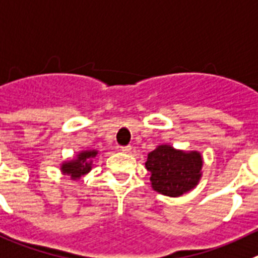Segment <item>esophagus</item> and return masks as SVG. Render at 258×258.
Returning a JSON list of instances; mask_svg holds the SVG:
<instances>
[{
    "mask_svg": "<svg viewBox=\"0 0 258 258\" xmlns=\"http://www.w3.org/2000/svg\"><path fill=\"white\" fill-rule=\"evenodd\" d=\"M131 145H126V147H122L120 148V151L123 152V153H130V152H131Z\"/></svg>",
    "mask_w": 258,
    "mask_h": 258,
    "instance_id": "esophagus-1",
    "label": "esophagus"
}]
</instances>
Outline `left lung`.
<instances>
[{
    "label": "left lung",
    "mask_w": 258,
    "mask_h": 258,
    "mask_svg": "<svg viewBox=\"0 0 258 258\" xmlns=\"http://www.w3.org/2000/svg\"><path fill=\"white\" fill-rule=\"evenodd\" d=\"M145 167L152 174L151 184L154 191L178 197L199 184L203 157L197 151H179L163 144L148 154Z\"/></svg>",
    "instance_id": "1"
}]
</instances>
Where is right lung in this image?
Here are the masks:
<instances>
[{
  "mask_svg": "<svg viewBox=\"0 0 258 258\" xmlns=\"http://www.w3.org/2000/svg\"><path fill=\"white\" fill-rule=\"evenodd\" d=\"M97 151H82L71 161H66L61 165V171L64 175H70L73 180H78L92 170V158L97 156Z\"/></svg>",
  "mask_w": 258,
  "mask_h": 258,
  "instance_id": "add662e5",
  "label": "right lung"
}]
</instances>
